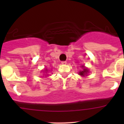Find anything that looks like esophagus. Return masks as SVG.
I'll return each mask as SVG.
<instances>
[{"label": "esophagus", "instance_id": "esophagus-1", "mask_svg": "<svg viewBox=\"0 0 124 124\" xmlns=\"http://www.w3.org/2000/svg\"><path fill=\"white\" fill-rule=\"evenodd\" d=\"M61 64H66V61H61Z\"/></svg>", "mask_w": 124, "mask_h": 124}]
</instances>
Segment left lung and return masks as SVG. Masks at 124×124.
I'll list each match as a JSON object with an SVG mask.
<instances>
[{
	"label": "left lung",
	"mask_w": 124,
	"mask_h": 124,
	"mask_svg": "<svg viewBox=\"0 0 124 124\" xmlns=\"http://www.w3.org/2000/svg\"><path fill=\"white\" fill-rule=\"evenodd\" d=\"M83 67H84V66H83ZM87 71H88V70H87V69L84 68L83 71L79 72V75H81V76H84L85 74H87Z\"/></svg>",
	"instance_id": "left-lung-1"
}]
</instances>
